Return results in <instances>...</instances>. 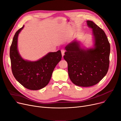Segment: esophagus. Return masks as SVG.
Instances as JSON below:
<instances>
[{"label":"esophagus","instance_id":"obj_1","mask_svg":"<svg viewBox=\"0 0 121 121\" xmlns=\"http://www.w3.org/2000/svg\"><path fill=\"white\" fill-rule=\"evenodd\" d=\"M61 52L62 55V56H64V53H65V50L64 49H61Z\"/></svg>","mask_w":121,"mask_h":121}]
</instances>
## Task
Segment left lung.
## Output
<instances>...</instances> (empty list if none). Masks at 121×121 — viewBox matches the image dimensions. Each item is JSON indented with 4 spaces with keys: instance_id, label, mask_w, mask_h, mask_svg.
<instances>
[{
    "instance_id": "8db88e82",
    "label": "left lung",
    "mask_w": 121,
    "mask_h": 121,
    "mask_svg": "<svg viewBox=\"0 0 121 121\" xmlns=\"http://www.w3.org/2000/svg\"><path fill=\"white\" fill-rule=\"evenodd\" d=\"M87 22L93 29L95 48L82 49L74 41L66 46L64 56L69 78L73 84L81 87L98 83L106 74L109 66L110 46L105 32L93 22Z\"/></svg>"
}]
</instances>
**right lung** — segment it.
<instances>
[{
  "label": "right lung",
  "instance_id": "obj_1",
  "mask_svg": "<svg viewBox=\"0 0 121 121\" xmlns=\"http://www.w3.org/2000/svg\"><path fill=\"white\" fill-rule=\"evenodd\" d=\"M23 26L15 34L10 49L12 73L16 80L23 87L31 90H38L46 86L50 80L55 66L61 60L60 50L49 52L35 62L23 60L17 48V37Z\"/></svg>",
  "mask_w": 121,
  "mask_h": 121
}]
</instances>
